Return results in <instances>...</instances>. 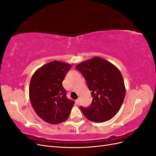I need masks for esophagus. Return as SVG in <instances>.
Listing matches in <instances>:
<instances>
[{"label":"esophagus","instance_id":"esophagus-1","mask_svg":"<svg viewBox=\"0 0 156 156\" xmlns=\"http://www.w3.org/2000/svg\"><path fill=\"white\" fill-rule=\"evenodd\" d=\"M75 103H76L77 105H79V103H80V100H79V99H77V100H75Z\"/></svg>","mask_w":156,"mask_h":156}]
</instances>
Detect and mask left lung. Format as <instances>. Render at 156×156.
<instances>
[{
    "label": "left lung",
    "mask_w": 156,
    "mask_h": 156,
    "mask_svg": "<svg viewBox=\"0 0 156 156\" xmlns=\"http://www.w3.org/2000/svg\"><path fill=\"white\" fill-rule=\"evenodd\" d=\"M75 68L86 80L93 98L88 107H80L87 119L103 122L111 119L119 112L125 95L123 77L115 66L100 57H94Z\"/></svg>",
    "instance_id": "1"
}]
</instances>
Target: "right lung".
I'll return each mask as SVG.
<instances>
[{"label":"right lung","mask_w":156,"mask_h":156,"mask_svg":"<svg viewBox=\"0 0 156 156\" xmlns=\"http://www.w3.org/2000/svg\"><path fill=\"white\" fill-rule=\"evenodd\" d=\"M72 68L69 64L53 61L36 71L30 80L29 98L36 114L51 124L68 119L75 102L66 97L62 86L66 75Z\"/></svg>","instance_id":"1"}]
</instances>
